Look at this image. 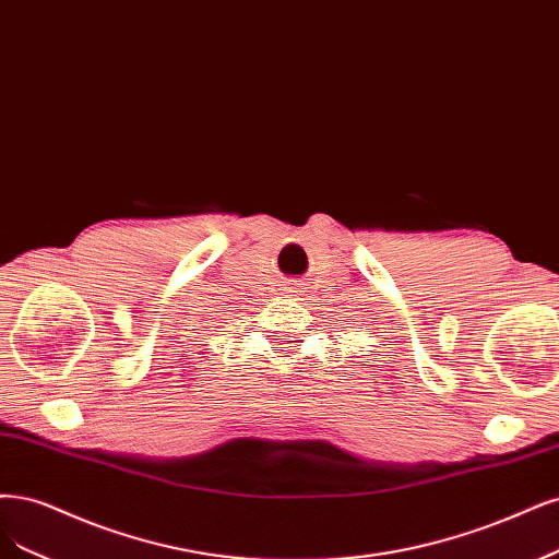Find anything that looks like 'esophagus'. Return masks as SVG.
Instances as JSON below:
<instances>
[{"label":"esophagus","mask_w":559,"mask_h":559,"mask_svg":"<svg viewBox=\"0 0 559 559\" xmlns=\"http://www.w3.org/2000/svg\"><path fill=\"white\" fill-rule=\"evenodd\" d=\"M284 292H286V296H300V286L296 282H288L284 286Z\"/></svg>","instance_id":"obj_1"}]
</instances>
